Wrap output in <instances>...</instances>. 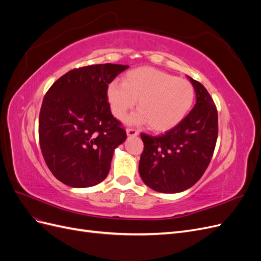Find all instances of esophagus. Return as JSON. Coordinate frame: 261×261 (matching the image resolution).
Here are the masks:
<instances>
[{
	"label": "esophagus",
	"mask_w": 261,
	"mask_h": 261,
	"mask_svg": "<svg viewBox=\"0 0 261 261\" xmlns=\"http://www.w3.org/2000/svg\"><path fill=\"white\" fill-rule=\"evenodd\" d=\"M126 134H127L128 137H134V136L138 135V130L134 129V128H127L126 129Z\"/></svg>",
	"instance_id": "1"
}]
</instances>
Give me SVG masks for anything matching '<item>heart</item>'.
Segmentation results:
<instances>
[{"label":"heart","instance_id":"heart-1","mask_svg":"<svg viewBox=\"0 0 261 261\" xmlns=\"http://www.w3.org/2000/svg\"><path fill=\"white\" fill-rule=\"evenodd\" d=\"M107 98L117 120L124 121L137 100L139 111L130 122L148 123L150 129L165 132L175 127L191 112L195 88L188 81L162 70L138 67L126 73L122 84H110Z\"/></svg>","mask_w":261,"mask_h":261}]
</instances>
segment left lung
Masks as SVG:
<instances>
[{"label":"left lung","instance_id":"1","mask_svg":"<svg viewBox=\"0 0 261 261\" xmlns=\"http://www.w3.org/2000/svg\"><path fill=\"white\" fill-rule=\"evenodd\" d=\"M196 105L175 127L160 136L141 134L139 174L159 193L174 194L195 185L208 168L218 138V111L204 87L189 77Z\"/></svg>","mask_w":261,"mask_h":261}]
</instances>
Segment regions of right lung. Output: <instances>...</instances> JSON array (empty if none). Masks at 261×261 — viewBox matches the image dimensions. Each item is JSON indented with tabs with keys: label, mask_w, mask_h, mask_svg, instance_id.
Wrapping results in <instances>:
<instances>
[{
	"label": "right lung",
	"mask_w": 261,
	"mask_h": 261,
	"mask_svg": "<svg viewBox=\"0 0 261 261\" xmlns=\"http://www.w3.org/2000/svg\"><path fill=\"white\" fill-rule=\"evenodd\" d=\"M128 65L97 64L69 70L45 93L39 115V141L52 174L70 187L103 180L113 152L126 139L112 115L108 85Z\"/></svg>",
	"instance_id": "1"
}]
</instances>
